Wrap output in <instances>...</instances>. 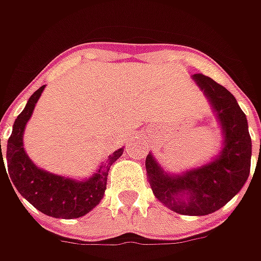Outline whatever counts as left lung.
<instances>
[{"mask_svg": "<svg viewBox=\"0 0 261 261\" xmlns=\"http://www.w3.org/2000/svg\"><path fill=\"white\" fill-rule=\"evenodd\" d=\"M193 80L203 90L221 122L225 144L219 158L183 175H168L152 155L146 175L155 197L181 215H207L226 205L243 189L251 167V138L244 112L225 87L203 74Z\"/></svg>", "mask_w": 261, "mask_h": 261, "instance_id": "obj_1", "label": "left lung"}]
</instances>
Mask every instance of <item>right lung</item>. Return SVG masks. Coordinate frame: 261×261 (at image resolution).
Segmentation results:
<instances>
[{
  "mask_svg": "<svg viewBox=\"0 0 261 261\" xmlns=\"http://www.w3.org/2000/svg\"><path fill=\"white\" fill-rule=\"evenodd\" d=\"M45 86H42L29 98L24 110L15 119L13 134L7 142V168L10 175L8 181L11 187L39 209L42 214L52 218H80L90 212L103 199L107 183V174L110 166L123 154V149H117L107 158L106 164L87 181H75L43 171L32 163L23 146V132L25 123L35 110V106L42 94ZM0 170H5L4 158L1 152L0 141ZM14 190V189H13ZM15 193V192H14ZM17 196V195H15ZM18 197V196H17Z\"/></svg>",
  "mask_w": 261,
  "mask_h": 261,
  "instance_id": "add662e5",
  "label": "right lung"
}]
</instances>
